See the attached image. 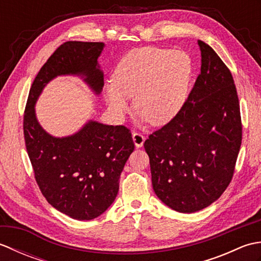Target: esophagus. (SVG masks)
I'll return each mask as SVG.
<instances>
[{
  "instance_id": "1",
  "label": "esophagus",
  "mask_w": 261,
  "mask_h": 261,
  "mask_svg": "<svg viewBox=\"0 0 261 261\" xmlns=\"http://www.w3.org/2000/svg\"><path fill=\"white\" fill-rule=\"evenodd\" d=\"M132 139H134L135 146L137 148H141L143 146V142H145V136L139 134V132H134V135H132Z\"/></svg>"
}]
</instances>
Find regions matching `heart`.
Returning a JSON list of instances; mask_svg holds the SVG:
<instances>
[{"label": "heart", "mask_w": 261, "mask_h": 261, "mask_svg": "<svg viewBox=\"0 0 261 261\" xmlns=\"http://www.w3.org/2000/svg\"><path fill=\"white\" fill-rule=\"evenodd\" d=\"M193 74L190 55L182 50L145 47L135 49L121 59L113 82L104 86V99L114 118L129 112L127 98L142 121L164 125L184 107Z\"/></svg>", "instance_id": "obj_1"}]
</instances>
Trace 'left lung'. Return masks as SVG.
Here are the masks:
<instances>
[{
	"instance_id": "8db88e82",
	"label": "left lung",
	"mask_w": 261,
	"mask_h": 261,
	"mask_svg": "<svg viewBox=\"0 0 261 261\" xmlns=\"http://www.w3.org/2000/svg\"><path fill=\"white\" fill-rule=\"evenodd\" d=\"M197 43L201 74L184 107L145 141L153 191L180 213L197 212L222 195L242 139L233 77L212 48Z\"/></svg>"
}]
</instances>
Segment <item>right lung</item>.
<instances>
[{
  "label": "right lung",
  "instance_id": "right-lung-1",
  "mask_svg": "<svg viewBox=\"0 0 261 261\" xmlns=\"http://www.w3.org/2000/svg\"><path fill=\"white\" fill-rule=\"evenodd\" d=\"M103 48V42L82 41L58 47L32 83L23 118L27 151L42 195L59 212L81 221L97 218L114 202L120 175L135 150L130 130L90 120L74 135L54 137L38 122L35 105L57 76H79L99 95L104 75L97 59Z\"/></svg>",
  "mask_w": 261,
  "mask_h": 261
}]
</instances>
